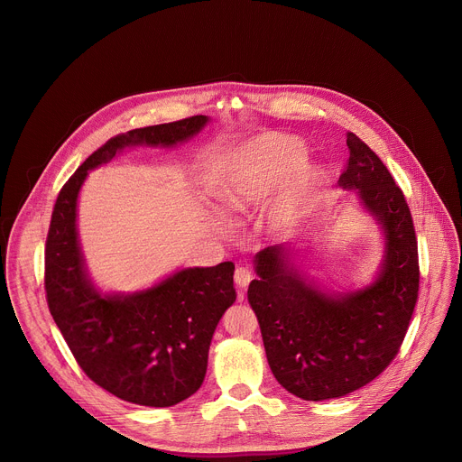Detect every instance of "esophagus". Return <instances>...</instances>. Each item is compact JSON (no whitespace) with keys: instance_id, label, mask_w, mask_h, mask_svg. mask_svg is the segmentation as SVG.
I'll return each mask as SVG.
<instances>
[{"instance_id":"1","label":"esophagus","mask_w":462,"mask_h":462,"mask_svg":"<svg viewBox=\"0 0 462 462\" xmlns=\"http://www.w3.org/2000/svg\"><path fill=\"white\" fill-rule=\"evenodd\" d=\"M234 282H236V285H237L241 291H245V289L248 287V283L252 282V273H250L246 267H237V269H236V274H234Z\"/></svg>"}]
</instances>
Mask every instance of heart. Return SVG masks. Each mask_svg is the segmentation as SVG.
<instances>
[{
    "label": "heart",
    "mask_w": 462,
    "mask_h": 462,
    "mask_svg": "<svg viewBox=\"0 0 462 462\" xmlns=\"http://www.w3.org/2000/svg\"><path fill=\"white\" fill-rule=\"evenodd\" d=\"M301 141L287 135H265L225 155L212 177V193L223 216H241L255 210L276 193L305 162ZM323 173L318 166L303 168L289 199L269 217V232H283L300 214L301 195L318 186Z\"/></svg>",
    "instance_id": "obj_1"
}]
</instances>
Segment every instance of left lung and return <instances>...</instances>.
I'll return each mask as SVG.
<instances>
[{"instance_id":"left-lung-1","label":"left lung","mask_w":462,"mask_h":462,"mask_svg":"<svg viewBox=\"0 0 462 462\" xmlns=\"http://www.w3.org/2000/svg\"><path fill=\"white\" fill-rule=\"evenodd\" d=\"M347 148L338 184L356 191L383 239L373 282L347 292L327 289L309 274V250L289 241L254 255L257 280L248 287L273 374L312 402L346 397L389 365L419 294L417 237L404 193L355 134H347Z\"/></svg>"}]
</instances>
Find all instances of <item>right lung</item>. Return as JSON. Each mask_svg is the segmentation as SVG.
I'll return each mask as SVG.
<instances>
[{
  "mask_svg": "<svg viewBox=\"0 0 462 462\" xmlns=\"http://www.w3.org/2000/svg\"><path fill=\"white\" fill-rule=\"evenodd\" d=\"M210 122L207 115L131 129L109 139L63 184L45 245L49 310L84 373L115 397L150 408L182 402L201 387L212 337L236 301L234 263L188 267L135 292H104L80 246L79 195L91 170L137 148H175Z\"/></svg>",
  "mask_w": 462,
  "mask_h": 462,
  "instance_id": "add662e5",
  "label": "right lung"
}]
</instances>
